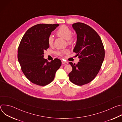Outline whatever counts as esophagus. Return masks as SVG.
Listing matches in <instances>:
<instances>
[{
	"label": "esophagus",
	"mask_w": 122,
	"mask_h": 122,
	"mask_svg": "<svg viewBox=\"0 0 122 122\" xmlns=\"http://www.w3.org/2000/svg\"><path fill=\"white\" fill-rule=\"evenodd\" d=\"M66 63H67V62H66V61H64V60L62 61V64H66Z\"/></svg>",
	"instance_id": "1"
}]
</instances>
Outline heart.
I'll use <instances>...</instances> for the list:
<instances>
[{"label": "heart", "instance_id": "1", "mask_svg": "<svg viewBox=\"0 0 122 122\" xmlns=\"http://www.w3.org/2000/svg\"><path fill=\"white\" fill-rule=\"evenodd\" d=\"M56 35L58 37H62L67 41V43L69 45H72L74 42V39L72 37V31L67 26L63 25H61L56 32ZM47 42L50 46H52L54 44V38L53 36L50 35L47 39ZM68 50L64 49L58 51V55L62 56L65 54L68 53Z\"/></svg>", "mask_w": 122, "mask_h": 122}]
</instances>
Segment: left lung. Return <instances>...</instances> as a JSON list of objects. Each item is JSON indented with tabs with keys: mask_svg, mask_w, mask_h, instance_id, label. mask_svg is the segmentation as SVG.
<instances>
[{
	"mask_svg": "<svg viewBox=\"0 0 122 122\" xmlns=\"http://www.w3.org/2000/svg\"><path fill=\"white\" fill-rule=\"evenodd\" d=\"M72 27L77 35L73 51L80 61L77 64L69 63L72 71L68 76L71 82L81 86L97 76L105 57V50L100 37L91 27L82 23L73 24Z\"/></svg>",
	"mask_w": 122,
	"mask_h": 122,
	"instance_id": "obj_1",
	"label": "left lung"
}]
</instances>
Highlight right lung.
I'll return each mask as SVG.
<instances>
[{
	"label": "right lung",
	"instance_id": "add662e5",
	"mask_svg": "<svg viewBox=\"0 0 122 122\" xmlns=\"http://www.w3.org/2000/svg\"><path fill=\"white\" fill-rule=\"evenodd\" d=\"M58 24H41L27 30L18 49V59L25 76L32 83L45 86L53 81L62 62L58 59L48 62L44 51L49 47L47 39Z\"/></svg>",
	"mask_w": 122,
	"mask_h": 122
}]
</instances>
